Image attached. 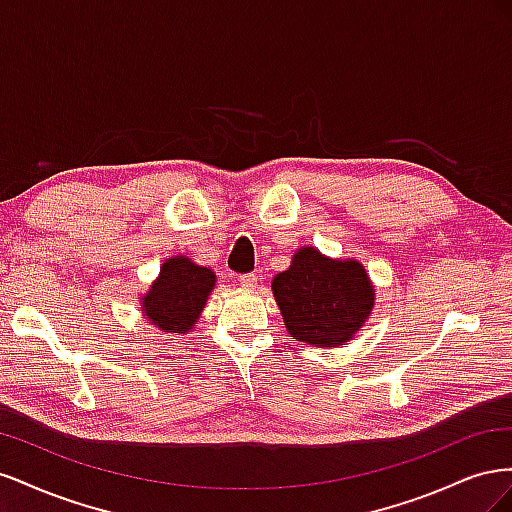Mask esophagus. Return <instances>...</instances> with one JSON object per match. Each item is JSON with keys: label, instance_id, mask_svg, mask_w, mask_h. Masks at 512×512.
<instances>
[{"label": "esophagus", "instance_id": "34e87169", "mask_svg": "<svg viewBox=\"0 0 512 512\" xmlns=\"http://www.w3.org/2000/svg\"><path fill=\"white\" fill-rule=\"evenodd\" d=\"M239 282H241V286H243V288H247V290H254V288H256V284H258V275H256V273H245V275H241V277H239Z\"/></svg>", "mask_w": 512, "mask_h": 512}]
</instances>
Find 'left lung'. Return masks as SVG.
<instances>
[{"mask_svg":"<svg viewBox=\"0 0 512 512\" xmlns=\"http://www.w3.org/2000/svg\"><path fill=\"white\" fill-rule=\"evenodd\" d=\"M271 290L288 335L316 348L346 346L376 305V288L359 260L324 256L314 245L294 252Z\"/></svg>","mask_w":512,"mask_h":512,"instance_id":"obj_1","label":"left lung"}]
</instances>
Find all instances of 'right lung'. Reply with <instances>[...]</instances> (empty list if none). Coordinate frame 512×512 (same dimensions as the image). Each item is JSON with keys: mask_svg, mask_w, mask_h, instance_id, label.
<instances>
[{"mask_svg": "<svg viewBox=\"0 0 512 512\" xmlns=\"http://www.w3.org/2000/svg\"><path fill=\"white\" fill-rule=\"evenodd\" d=\"M213 288V269L198 265L190 256H170L141 297V312L158 331L185 335L196 329Z\"/></svg>", "mask_w": 512, "mask_h": 512, "instance_id": "1", "label": "right lung"}]
</instances>
